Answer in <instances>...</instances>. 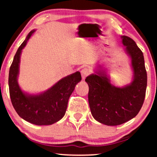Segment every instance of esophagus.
<instances>
[{
	"label": "esophagus",
	"instance_id": "34e87169",
	"mask_svg": "<svg viewBox=\"0 0 157 157\" xmlns=\"http://www.w3.org/2000/svg\"><path fill=\"white\" fill-rule=\"evenodd\" d=\"M81 76H82V78L85 79L86 77L89 75L90 71L89 69H87V68H83V69L81 70Z\"/></svg>",
	"mask_w": 157,
	"mask_h": 157
}]
</instances>
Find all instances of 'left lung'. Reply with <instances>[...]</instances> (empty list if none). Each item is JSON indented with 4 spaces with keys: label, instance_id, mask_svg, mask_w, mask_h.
Listing matches in <instances>:
<instances>
[{
    "label": "left lung",
    "instance_id": "8db88e82",
    "mask_svg": "<svg viewBox=\"0 0 157 157\" xmlns=\"http://www.w3.org/2000/svg\"><path fill=\"white\" fill-rule=\"evenodd\" d=\"M124 51L131 59L132 82L122 87L111 83L106 69L98 65L95 73L85 79L89 85V104L96 121L107 126H117L138 114L144 101L147 74L142 51L132 38L121 36Z\"/></svg>",
    "mask_w": 157,
    "mask_h": 157
}]
</instances>
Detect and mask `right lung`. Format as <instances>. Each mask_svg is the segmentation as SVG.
Returning a JSON list of instances; mask_svg holds the SVG:
<instances>
[{"label": "right lung", "instance_id": "right-lung-1", "mask_svg": "<svg viewBox=\"0 0 157 157\" xmlns=\"http://www.w3.org/2000/svg\"><path fill=\"white\" fill-rule=\"evenodd\" d=\"M35 31L33 30L28 34L17 51L10 67L8 76L10 96L15 110L23 119L38 126L51 125L65 115L68 98L76 85L81 81V76L79 71L68 75L40 94H31L23 91L18 82L21 55Z\"/></svg>", "mask_w": 157, "mask_h": 157}]
</instances>
